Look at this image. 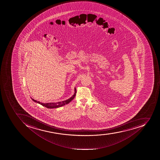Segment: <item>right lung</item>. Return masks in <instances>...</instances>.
Returning a JSON list of instances; mask_svg holds the SVG:
<instances>
[{
	"label": "right lung",
	"instance_id": "add662e5",
	"mask_svg": "<svg viewBox=\"0 0 160 160\" xmlns=\"http://www.w3.org/2000/svg\"><path fill=\"white\" fill-rule=\"evenodd\" d=\"M76 93V90L75 88V93L73 94L72 97H71L69 99H67V100H64L62 102H50V103H42L40 102H37V100H34L31 98L32 100L35 102H37V103L41 104L42 106L48 108H58L61 107L62 106H65L66 104H68L69 102H71L72 100L74 99V98L75 97Z\"/></svg>",
	"mask_w": 160,
	"mask_h": 160
}]
</instances>
